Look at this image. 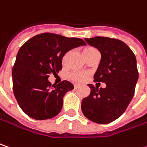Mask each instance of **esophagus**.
<instances>
[{"label": "esophagus", "mask_w": 147, "mask_h": 147, "mask_svg": "<svg viewBox=\"0 0 147 147\" xmlns=\"http://www.w3.org/2000/svg\"><path fill=\"white\" fill-rule=\"evenodd\" d=\"M80 87H81V86H79V85H75V86H74V88H75L76 90L79 89Z\"/></svg>", "instance_id": "1"}]
</instances>
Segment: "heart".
Instances as JSON below:
<instances>
[{
	"label": "heart",
	"mask_w": 147,
	"mask_h": 147,
	"mask_svg": "<svg viewBox=\"0 0 147 147\" xmlns=\"http://www.w3.org/2000/svg\"><path fill=\"white\" fill-rule=\"evenodd\" d=\"M96 50L94 47H88L85 48L84 51H83V53H84V56L86 55L87 53L91 52L92 51ZM65 58H66V55L63 57V62L65 61ZM68 78L72 81L74 82H76V83H82V82H86V79L88 78V75L86 73H83V72H72V73L69 74L68 75Z\"/></svg>",
	"instance_id": "b5f03b06"
}]
</instances>
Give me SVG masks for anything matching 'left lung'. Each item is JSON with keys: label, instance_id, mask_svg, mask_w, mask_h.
Masks as SVG:
<instances>
[{"label": "left lung", "instance_id": "8db88e82", "mask_svg": "<svg viewBox=\"0 0 147 147\" xmlns=\"http://www.w3.org/2000/svg\"><path fill=\"white\" fill-rule=\"evenodd\" d=\"M85 40L101 55L94 82H104L107 86L98 89L88 85L91 93L82 100V113L93 122L107 124L125 112L133 97L138 80L136 59L122 40L104 36Z\"/></svg>", "mask_w": 147, "mask_h": 147}]
</instances>
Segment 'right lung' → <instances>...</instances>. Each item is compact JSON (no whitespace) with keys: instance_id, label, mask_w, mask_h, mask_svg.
I'll return each mask as SVG.
<instances>
[{"instance_id":"right-lung-1","label":"right lung","mask_w":147,"mask_h":147,"mask_svg":"<svg viewBox=\"0 0 147 147\" xmlns=\"http://www.w3.org/2000/svg\"><path fill=\"white\" fill-rule=\"evenodd\" d=\"M85 45L80 38L48 32L22 45L12 68V86L17 103L27 116L46 120L60 113L63 96L74 86L67 81L52 85L48 77L62 69V58L67 51Z\"/></svg>"}]
</instances>
